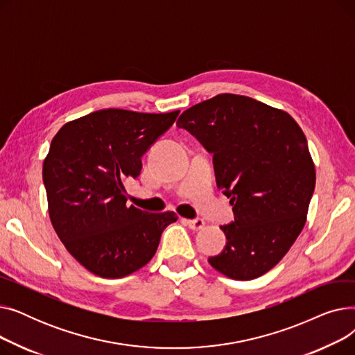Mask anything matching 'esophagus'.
I'll use <instances>...</instances> for the list:
<instances>
[{"label":"esophagus","mask_w":355,"mask_h":355,"mask_svg":"<svg viewBox=\"0 0 355 355\" xmlns=\"http://www.w3.org/2000/svg\"><path fill=\"white\" fill-rule=\"evenodd\" d=\"M184 223H185V225H187L191 230H201V229L204 227V225H206V223H204V220H202V218L184 220Z\"/></svg>","instance_id":"34e87169"}]
</instances>
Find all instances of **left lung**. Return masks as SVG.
I'll list each match as a JSON object with an SVG mask.
<instances>
[{
	"label": "left lung",
	"instance_id": "obj_1",
	"mask_svg": "<svg viewBox=\"0 0 355 355\" xmlns=\"http://www.w3.org/2000/svg\"><path fill=\"white\" fill-rule=\"evenodd\" d=\"M177 126L213 154L217 187L234 220L220 226L226 246L209 263L237 281L276 266L302 232L315 189L306 138L284 110L223 93L182 112Z\"/></svg>",
	"mask_w": 355,
	"mask_h": 355
}]
</instances>
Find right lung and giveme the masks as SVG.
Wrapping results in <instances>:
<instances>
[{
	"label": "right lung",
	"instance_id": "obj_1",
	"mask_svg": "<svg viewBox=\"0 0 355 355\" xmlns=\"http://www.w3.org/2000/svg\"><path fill=\"white\" fill-rule=\"evenodd\" d=\"M178 114L102 109L63 125L53 138L43 164L51 225L92 273L118 279L141 269L177 221L173 211L128 206L123 181L141 174L142 155Z\"/></svg>",
	"mask_w": 355,
	"mask_h": 355
}]
</instances>
